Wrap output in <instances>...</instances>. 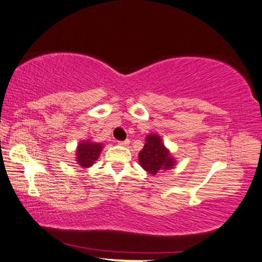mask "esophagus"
<instances>
[{
    "label": "esophagus",
    "mask_w": 262,
    "mask_h": 262,
    "mask_svg": "<svg viewBox=\"0 0 262 262\" xmlns=\"http://www.w3.org/2000/svg\"><path fill=\"white\" fill-rule=\"evenodd\" d=\"M129 143H130V140H124V141H119V144L120 146H123V147H126V146H129Z\"/></svg>",
    "instance_id": "esophagus-1"
}]
</instances>
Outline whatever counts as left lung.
<instances>
[{"mask_svg":"<svg viewBox=\"0 0 262 262\" xmlns=\"http://www.w3.org/2000/svg\"><path fill=\"white\" fill-rule=\"evenodd\" d=\"M139 164L144 170L155 176L161 170L170 169L176 161L169 150L164 146L160 136L152 133L147 136L146 143L139 152Z\"/></svg>","mask_w":262,"mask_h":262,"instance_id":"obj_1","label":"left lung"}]
</instances>
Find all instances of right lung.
I'll return each instance as SVG.
<instances>
[{"label": "right lung", "instance_id": "1", "mask_svg": "<svg viewBox=\"0 0 262 262\" xmlns=\"http://www.w3.org/2000/svg\"><path fill=\"white\" fill-rule=\"evenodd\" d=\"M103 143L84 140L78 143L76 150V160L83 168L91 167L101 155Z\"/></svg>", "mask_w": 262, "mask_h": 262}]
</instances>
